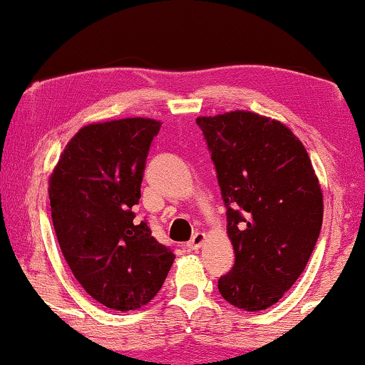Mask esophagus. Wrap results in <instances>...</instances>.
Listing matches in <instances>:
<instances>
[{
	"label": "esophagus",
	"instance_id": "obj_1",
	"mask_svg": "<svg viewBox=\"0 0 365 365\" xmlns=\"http://www.w3.org/2000/svg\"><path fill=\"white\" fill-rule=\"evenodd\" d=\"M205 241H206V235L205 233H196L191 240L187 241L186 246H187L189 250H200L201 246H202V243H205Z\"/></svg>",
	"mask_w": 365,
	"mask_h": 365
}]
</instances>
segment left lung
Wrapping results in <instances>:
<instances>
[{"label": "left lung", "instance_id": "1", "mask_svg": "<svg viewBox=\"0 0 365 365\" xmlns=\"http://www.w3.org/2000/svg\"><path fill=\"white\" fill-rule=\"evenodd\" d=\"M226 206L235 264L217 280L231 305H275L302 275L322 230L324 197L298 137L248 110L197 117Z\"/></svg>", "mask_w": 365, "mask_h": 365}]
</instances>
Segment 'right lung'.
Segmentation results:
<instances>
[{
  "instance_id": "add662e5",
  "label": "right lung",
  "mask_w": 365,
  "mask_h": 365,
  "mask_svg": "<svg viewBox=\"0 0 365 365\" xmlns=\"http://www.w3.org/2000/svg\"><path fill=\"white\" fill-rule=\"evenodd\" d=\"M160 122L130 117L75 134L50 176L51 220L60 250L83 290L107 309L149 304L174 253L135 220L150 142Z\"/></svg>"
}]
</instances>
